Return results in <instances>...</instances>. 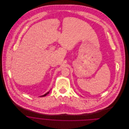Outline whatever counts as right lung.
Segmentation results:
<instances>
[{"label":"right lung","instance_id":"1","mask_svg":"<svg viewBox=\"0 0 129 129\" xmlns=\"http://www.w3.org/2000/svg\"><path fill=\"white\" fill-rule=\"evenodd\" d=\"M49 92H50V91H48V92H47L46 94H44V95H42V96H40V97H44V96H46L47 94H49Z\"/></svg>","mask_w":129,"mask_h":129}]
</instances>
